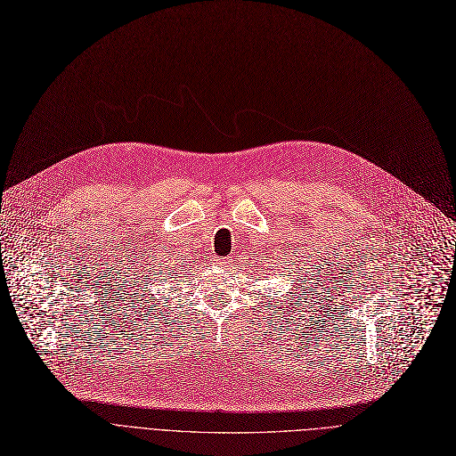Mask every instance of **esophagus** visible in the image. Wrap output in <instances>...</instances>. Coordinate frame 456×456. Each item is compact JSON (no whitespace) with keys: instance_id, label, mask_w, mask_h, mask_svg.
Here are the masks:
<instances>
[{"instance_id":"34e87169","label":"esophagus","mask_w":456,"mask_h":456,"mask_svg":"<svg viewBox=\"0 0 456 456\" xmlns=\"http://www.w3.org/2000/svg\"><path fill=\"white\" fill-rule=\"evenodd\" d=\"M218 265H220L222 268H225V270H227V268L231 266V258H224V260H220V262H218Z\"/></svg>"}]
</instances>
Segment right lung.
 Segmentation results:
<instances>
[{
	"label": "right lung",
	"instance_id": "obj_1",
	"mask_svg": "<svg viewBox=\"0 0 456 456\" xmlns=\"http://www.w3.org/2000/svg\"><path fill=\"white\" fill-rule=\"evenodd\" d=\"M148 270L151 272V270H153V265H151V268H148ZM160 277H162V273H160V272H157V270H155V272H151V273H146V272L142 273V281H143L142 294H143V296H150V301H151V299H155V297H151V296H153V294H151L153 290H148V289H151V284H153V286H157V282H160ZM153 303H155V301H153Z\"/></svg>",
	"mask_w": 456,
	"mask_h": 456
}]
</instances>
